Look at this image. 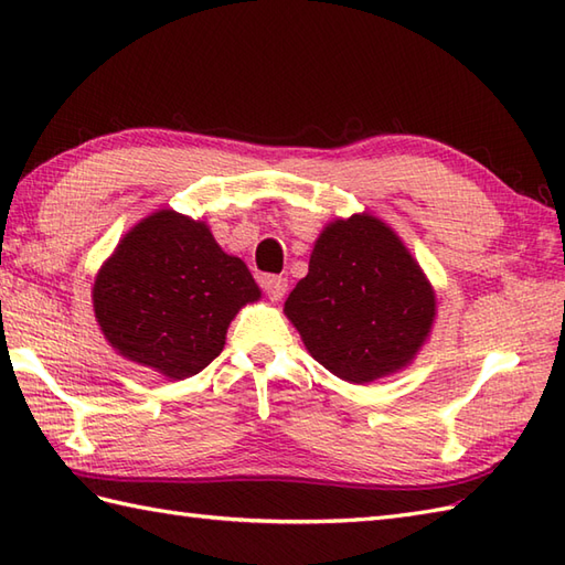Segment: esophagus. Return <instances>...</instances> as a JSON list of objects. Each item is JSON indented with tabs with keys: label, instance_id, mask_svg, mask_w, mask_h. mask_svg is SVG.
<instances>
[{
	"label": "esophagus",
	"instance_id": "esophagus-1",
	"mask_svg": "<svg viewBox=\"0 0 565 565\" xmlns=\"http://www.w3.org/2000/svg\"><path fill=\"white\" fill-rule=\"evenodd\" d=\"M259 286L264 289V294L269 296V301H281L284 294H286V279L284 276H262Z\"/></svg>",
	"mask_w": 565,
	"mask_h": 565
}]
</instances>
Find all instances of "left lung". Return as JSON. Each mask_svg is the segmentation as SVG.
<instances>
[{"label": "left lung", "mask_w": 565, "mask_h": 565, "mask_svg": "<svg viewBox=\"0 0 565 565\" xmlns=\"http://www.w3.org/2000/svg\"><path fill=\"white\" fill-rule=\"evenodd\" d=\"M435 291L391 227L369 213L316 239L308 274L284 303L310 356L350 383L407 366L435 320Z\"/></svg>", "instance_id": "1"}]
</instances>
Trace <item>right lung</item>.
Instances as JSON below:
<instances>
[{
  "mask_svg": "<svg viewBox=\"0 0 565 565\" xmlns=\"http://www.w3.org/2000/svg\"><path fill=\"white\" fill-rule=\"evenodd\" d=\"M92 301L118 354L177 381L223 352L227 326L245 303L259 301V286L206 223L158 211L104 262Z\"/></svg>",
  "mask_w": 565,
  "mask_h": 565,
  "instance_id": "1",
  "label": "right lung"
}]
</instances>
